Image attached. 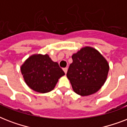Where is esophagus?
<instances>
[{"label": "esophagus", "instance_id": "1", "mask_svg": "<svg viewBox=\"0 0 127 127\" xmlns=\"http://www.w3.org/2000/svg\"><path fill=\"white\" fill-rule=\"evenodd\" d=\"M63 70H64V73L66 74V72H67V70H68V68H64Z\"/></svg>", "mask_w": 127, "mask_h": 127}]
</instances>
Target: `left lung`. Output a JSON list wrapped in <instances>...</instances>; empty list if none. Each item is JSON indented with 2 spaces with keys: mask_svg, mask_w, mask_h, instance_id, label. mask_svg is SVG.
I'll use <instances>...</instances> for the list:
<instances>
[{
  "mask_svg": "<svg viewBox=\"0 0 127 127\" xmlns=\"http://www.w3.org/2000/svg\"><path fill=\"white\" fill-rule=\"evenodd\" d=\"M66 74L74 92L82 96L97 92L106 81L109 64L102 55L90 47L82 48L72 56Z\"/></svg>",
  "mask_w": 127,
  "mask_h": 127,
  "instance_id": "left-lung-1",
  "label": "left lung"
}]
</instances>
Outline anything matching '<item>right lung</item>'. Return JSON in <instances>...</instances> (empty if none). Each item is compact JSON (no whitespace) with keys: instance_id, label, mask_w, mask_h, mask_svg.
<instances>
[{"instance_id":"1","label":"right lung","mask_w":127,"mask_h":127,"mask_svg":"<svg viewBox=\"0 0 127 127\" xmlns=\"http://www.w3.org/2000/svg\"><path fill=\"white\" fill-rule=\"evenodd\" d=\"M21 72L26 84L42 94L53 90L59 79L64 75L59 64L47 54L30 56L21 66Z\"/></svg>"}]
</instances>
